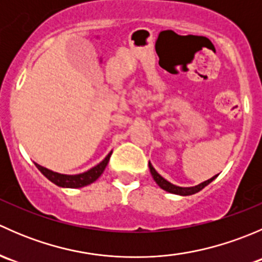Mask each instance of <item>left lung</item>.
Masks as SVG:
<instances>
[{"mask_svg": "<svg viewBox=\"0 0 262 262\" xmlns=\"http://www.w3.org/2000/svg\"><path fill=\"white\" fill-rule=\"evenodd\" d=\"M148 166H149V170H150V173H152V178L153 180L157 182L158 186L161 187V189H163L165 191H168L171 192V194H176V195H182V196H186V195H192L195 194V192L200 191L202 189H204L207 185H209L210 182H212L214 179L216 178L215 176H213L212 179H209V180L202 182V184L196 185V186H191V187H181V186H176V185L171 184V182H168L166 179H163L162 176L160 175V173L157 172V171L153 168V166L150 165V162L148 163Z\"/></svg>", "mask_w": 262, "mask_h": 262, "instance_id": "left-lung-1", "label": "left lung"}]
</instances>
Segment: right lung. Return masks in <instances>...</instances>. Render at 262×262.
I'll return each instance as SVG.
<instances>
[{
	"label": "right lung",
	"mask_w": 262,
	"mask_h": 262,
	"mask_svg": "<svg viewBox=\"0 0 262 262\" xmlns=\"http://www.w3.org/2000/svg\"><path fill=\"white\" fill-rule=\"evenodd\" d=\"M110 156H112V152H110L99 165L90 168L86 172L78 173V175H63V173H58L52 170H48V168L43 167V166L38 165V163H35V166L49 181H52L53 184H55L57 186L76 189V187H83L86 186V185H90L94 181H96L97 179L101 176V173L104 172L105 167H106L107 162H109L110 160Z\"/></svg>",
	"instance_id": "obj_1"
}]
</instances>
